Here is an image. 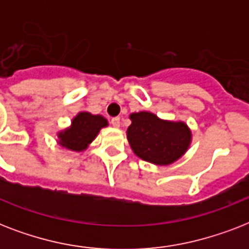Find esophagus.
Returning a JSON list of instances; mask_svg holds the SVG:
<instances>
[{"label":"esophagus","instance_id":"obj_1","mask_svg":"<svg viewBox=\"0 0 249 249\" xmlns=\"http://www.w3.org/2000/svg\"><path fill=\"white\" fill-rule=\"evenodd\" d=\"M111 124H112L115 128H119V126H120V117H112V119H111Z\"/></svg>","mask_w":249,"mask_h":249}]
</instances>
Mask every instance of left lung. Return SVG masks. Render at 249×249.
I'll return each mask as SVG.
<instances>
[{
	"label": "left lung",
	"instance_id": "1",
	"mask_svg": "<svg viewBox=\"0 0 249 249\" xmlns=\"http://www.w3.org/2000/svg\"><path fill=\"white\" fill-rule=\"evenodd\" d=\"M126 130L129 144L138 158L156 165H169L191 143V132L182 121L161 120L151 112H134Z\"/></svg>",
	"mask_w": 249,
	"mask_h": 249
}]
</instances>
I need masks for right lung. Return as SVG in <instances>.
<instances>
[{"label": "right lung", "mask_w": 249, "mask_h": 249, "mask_svg": "<svg viewBox=\"0 0 249 249\" xmlns=\"http://www.w3.org/2000/svg\"><path fill=\"white\" fill-rule=\"evenodd\" d=\"M108 125V121L101 115L80 112L72 119L70 128L58 133V143L71 151H84L88 148L102 128Z\"/></svg>", "instance_id": "add662e5"}]
</instances>
